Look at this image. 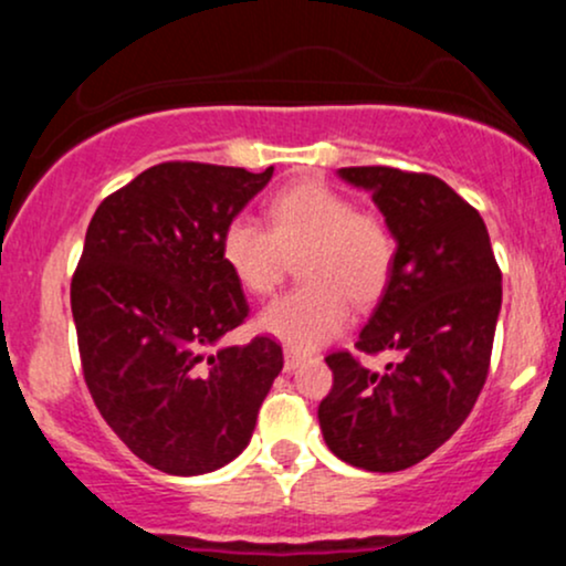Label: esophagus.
<instances>
[{"mask_svg":"<svg viewBox=\"0 0 566 566\" xmlns=\"http://www.w3.org/2000/svg\"><path fill=\"white\" fill-rule=\"evenodd\" d=\"M303 365V356L301 354H295V350H284V369H287V373H295L297 367Z\"/></svg>","mask_w":566,"mask_h":566,"instance_id":"34e87169","label":"esophagus"}]
</instances>
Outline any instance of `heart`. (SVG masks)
<instances>
[{
  "label": "heart",
  "mask_w": 566,
  "mask_h": 566,
  "mask_svg": "<svg viewBox=\"0 0 566 566\" xmlns=\"http://www.w3.org/2000/svg\"><path fill=\"white\" fill-rule=\"evenodd\" d=\"M301 255L305 284L284 292L258 314V329L290 350H316L348 324L356 305L378 301L394 269V233L378 216L356 212L327 186H292L269 201V229L237 216L220 233V258L250 295H265Z\"/></svg>",
  "instance_id": "heart-1"
}]
</instances>
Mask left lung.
<instances>
[{
    "instance_id": "8db88e82",
    "label": "left lung",
    "mask_w": 566,
    "mask_h": 566,
    "mask_svg": "<svg viewBox=\"0 0 566 566\" xmlns=\"http://www.w3.org/2000/svg\"><path fill=\"white\" fill-rule=\"evenodd\" d=\"M394 233L396 255L356 348L391 350L382 373L354 354L327 356L324 441L343 463L391 473L420 463L463 426L490 369L503 276L482 216L433 175L343 167Z\"/></svg>"
}]
</instances>
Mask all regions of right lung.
<instances>
[{
	"label": "right lung",
	"instance_id": "add662e5",
	"mask_svg": "<svg viewBox=\"0 0 566 566\" xmlns=\"http://www.w3.org/2000/svg\"><path fill=\"white\" fill-rule=\"evenodd\" d=\"M274 167L165 161L101 201L71 279L95 407L143 463L170 476L229 465L282 373V346H220L250 311L220 258L226 223Z\"/></svg>",
	"mask_w": 566,
	"mask_h": 566
}]
</instances>
